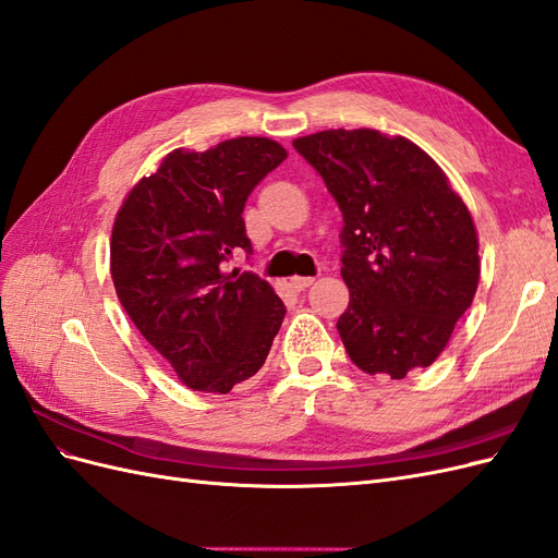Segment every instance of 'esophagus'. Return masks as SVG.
Segmentation results:
<instances>
[{"label": "esophagus", "instance_id": "1", "mask_svg": "<svg viewBox=\"0 0 558 558\" xmlns=\"http://www.w3.org/2000/svg\"><path fill=\"white\" fill-rule=\"evenodd\" d=\"M312 283H314L312 277H293V279H291V286H293L295 291H305V289H310Z\"/></svg>", "mask_w": 558, "mask_h": 558}]
</instances>
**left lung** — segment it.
Returning a JSON list of instances; mask_svg holds the SVG:
<instances>
[{"mask_svg": "<svg viewBox=\"0 0 558 558\" xmlns=\"http://www.w3.org/2000/svg\"><path fill=\"white\" fill-rule=\"evenodd\" d=\"M342 211L349 307L337 330L367 375L428 367L475 298L477 230L437 162L379 130H324L293 142Z\"/></svg>", "mask_w": 558, "mask_h": 558, "instance_id": "left-lung-1", "label": "left lung"}]
</instances>
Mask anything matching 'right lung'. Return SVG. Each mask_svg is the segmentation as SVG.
Wrapping results in <instances>:
<instances>
[{"label": "right lung", "instance_id": "right-lung-1", "mask_svg": "<svg viewBox=\"0 0 558 558\" xmlns=\"http://www.w3.org/2000/svg\"><path fill=\"white\" fill-rule=\"evenodd\" d=\"M286 160L265 137L207 150L177 148L125 197L111 232L118 300L193 391L230 393L263 367L286 316L253 272H223L234 251L251 253L244 205Z\"/></svg>", "mask_w": 558, "mask_h": 558}]
</instances>
